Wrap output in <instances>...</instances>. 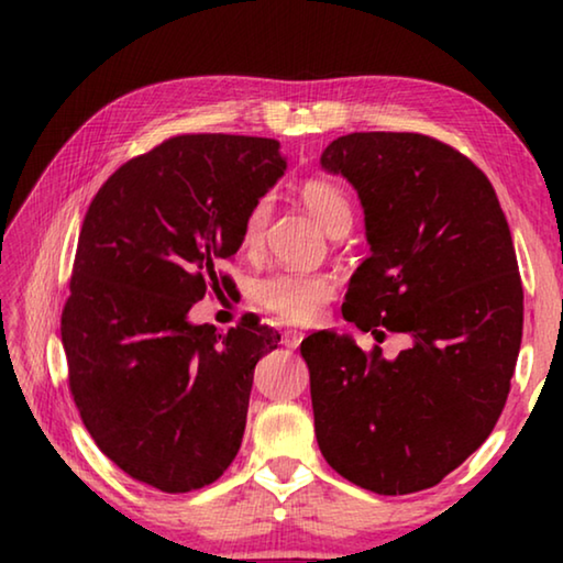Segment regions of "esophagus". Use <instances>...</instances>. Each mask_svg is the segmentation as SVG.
Returning a JSON list of instances; mask_svg holds the SVG:
<instances>
[{"label":"esophagus","instance_id":"34e87169","mask_svg":"<svg viewBox=\"0 0 563 563\" xmlns=\"http://www.w3.org/2000/svg\"><path fill=\"white\" fill-rule=\"evenodd\" d=\"M302 338H305V332H300V330H285L283 332V345L295 350L302 342Z\"/></svg>","mask_w":563,"mask_h":563}]
</instances>
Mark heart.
I'll use <instances>...</instances> for the list:
<instances>
[{
    "label": "heart",
    "mask_w": 563,
    "mask_h": 563,
    "mask_svg": "<svg viewBox=\"0 0 563 563\" xmlns=\"http://www.w3.org/2000/svg\"><path fill=\"white\" fill-rule=\"evenodd\" d=\"M302 203L308 211L318 218V223L325 228L328 233L335 231L338 225L352 221V208L347 196L342 188L328 180H308L300 188ZM268 201H258L253 211L247 213L243 225V241L255 243L261 231L268 221ZM335 292V283L322 273H298V271H278L265 275L263 280L255 283V300H258L265 310L275 312V316L288 322H308L320 312L322 302H328Z\"/></svg>",
    "instance_id": "b5f03b06"
}]
</instances>
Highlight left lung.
<instances>
[{
  "label": "left lung",
  "mask_w": 563,
  "mask_h": 563,
  "mask_svg": "<svg viewBox=\"0 0 563 563\" xmlns=\"http://www.w3.org/2000/svg\"><path fill=\"white\" fill-rule=\"evenodd\" d=\"M320 166L347 178L365 211L369 258L342 316L375 338H412L395 360L330 330L302 340L320 452L362 489H430L507 402L523 325L509 223L489 178L422 133H347Z\"/></svg>",
  "instance_id": "8db88e82"
}]
</instances>
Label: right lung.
I'll return each mask as SVG.
<instances>
[{
    "label": "right lung",
    "instance_id": "add662e5",
    "mask_svg": "<svg viewBox=\"0 0 563 563\" xmlns=\"http://www.w3.org/2000/svg\"><path fill=\"white\" fill-rule=\"evenodd\" d=\"M285 174L273 139L188 133L131 158L84 218L62 342L69 389L99 450L131 479L184 494L241 450L253 369L280 335H221L188 310L228 280L253 206Z\"/></svg>",
    "mask_w": 563,
    "mask_h": 563
}]
</instances>
